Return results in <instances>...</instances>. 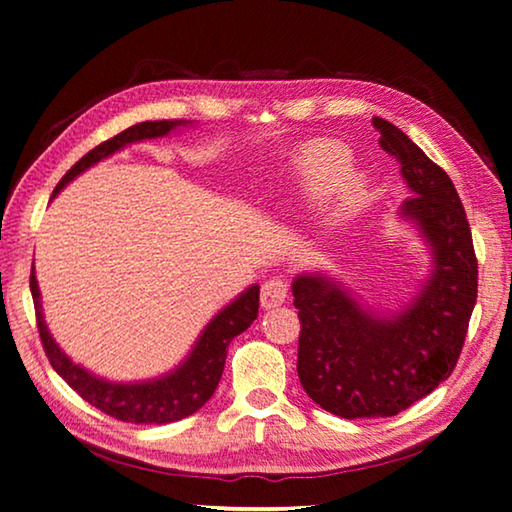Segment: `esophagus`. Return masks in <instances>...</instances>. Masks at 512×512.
<instances>
[{"mask_svg":"<svg viewBox=\"0 0 512 512\" xmlns=\"http://www.w3.org/2000/svg\"><path fill=\"white\" fill-rule=\"evenodd\" d=\"M287 282L282 277H271V280L264 282L262 287V307L264 309H273L280 307L284 300H287Z\"/></svg>","mask_w":512,"mask_h":512,"instance_id":"esophagus-1","label":"esophagus"}]
</instances>
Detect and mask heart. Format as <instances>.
I'll use <instances>...</instances> for the list:
<instances>
[{
    "instance_id": "heart-1",
    "label": "heart",
    "mask_w": 512,
    "mask_h": 512,
    "mask_svg": "<svg viewBox=\"0 0 512 512\" xmlns=\"http://www.w3.org/2000/svg\"><path fill=\"white\" fill-rule=\"evenodd\" d=\"M352 155L343 144L316 140L305 144L291 162V192L300 205H320L334 196L332 221L357 212L366 196V180L350 169Z\"/></svg>"
}]
</instances>
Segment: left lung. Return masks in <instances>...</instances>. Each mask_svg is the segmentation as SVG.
Returning <instances> with one entry per match:
<instances>
[{"label":"left lung","mask_w":512,"mask_h":512,"mask_svg":"<svg viewBox=\"0 0 512 512\" xmlns=\"http://www.w3.org/2000/svg\"><path fill=\"white\" fill-rule=\"evenodd\" d=\"M372 126L411 192L397 219L418 230L431 268L418 293L388 314L363 305L339 277H293L300 384L345 420L397 415L452 375L479 284L470 223L452 180L391 121L372 117Z\"/></svg>","instance_id":"8db88e82"}]
</instances>
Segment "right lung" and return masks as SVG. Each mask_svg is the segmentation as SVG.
<instances>
[{"label":"right lung","mask_w":512,"mask_h":512,"mask_svg":"<svg viewBox=\"0 0 512 512\" xmlns=\"http://www.w3.org/2000/svg\"><path fill=\"white\" fill-rule=\"evenodd\" d=\"M180 126H192V121H142V124L126 128L124 133L115 135L112 140L99 144L97 149L83 155V158L76 162L74 167L65 173L63 180L56 185L54 196L60 189L72 183L79 173L88 171L97 162L110 158V155H115L117 151L124 149V146L164 137ZM31 296L33 305H36L42 348H45L49 363L54 366L58 375L63 377L85 402L97 406L99 411L112 415V418H117L121 422L135 424L176 422L201 409V406L214 395L216 386H219L221 381L225 357H228V350L225 348H228L235 336L246 332V329L253 325L259 311V284H253V287L239 293L230 305H225L219 314L205 325L201 336H198L194 343V348L189 350L183 361H180V366L146 381H110L94 375L88 368H83L81 363H74L63 350H60L54 336L49 334L45 314H42L36 268H31Z\"/></svg>","instance_id":"right-lung-1"}]
</instances>
